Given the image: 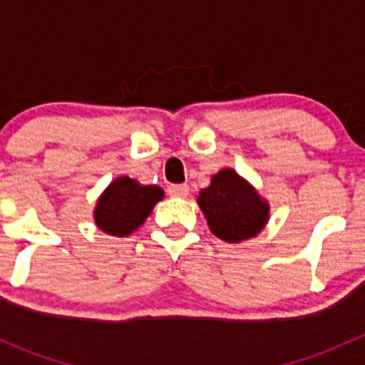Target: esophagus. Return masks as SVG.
Segmentation results:
<instances>
[{"mask_svg":"<svg viewBox=\"0 0 365 365\" xmlns=\"http://www.w3.org/2000/svg\"><path fill=\"white\" fill-rule=\"evenodd\" d=\"M168 192L171 197H187L189 196V185H185V183H180V185H169Z\"/></svg>","mask_w":365,"mask_h":365,"instance_id":"obj_1","label":"esophagus"}]
</instances>
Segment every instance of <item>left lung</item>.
Masks as SVG:
<instances>
[{"label":"left lung","instance_id":"obj_1","mask_svg":"<svg viewBox=\"0 0 365 365\" xmlns=\"http://www.w3.org/2000/svg\"><path fill=\"white\" fill-rule=\"evenodd\" d=\"M197 205L210 231L230 244L251 240L270 219V205L235 169L224 168L200 190Z\"/></svg>","mask_w":365,"mask_h":365}]
</instances>
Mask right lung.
Listing matches in <instances>:
<instances>
[{
    "instance_id": "right-lung-1",
    "label": "right lung",
    "mask_w": 365,
    "mask_h": 365,
    "mask_svg": "<svg viewBox=\"0 0 365 365\" xmlns=\"http://www.w3.org/2000/svg\"><path fill=\"white\" fill-rule=\"evenodd\" d=\"M164 200L159 185H143L128 176H118L98 196L93 210L97 227L113 237H127L143 226L153 206Z\"/></svg>"
}]
</instances>
